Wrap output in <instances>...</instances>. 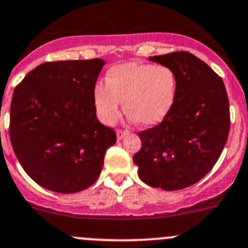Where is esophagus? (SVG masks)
Instances as JSON below:
<instances>
[{"label":"esophagus","instance_id":"obj_1","mask_svg":"<svg viewBox=\"0 0 248 248\" xmlns=\"http://www.w3.org/2000/svg\"><path fill=\"white\" fill-rule=\"evenodd\" d=\"M128 134V132L124 131V129H117V139H122Z\"/></svg>","mask_w":248,"mask_h":248}]
</instances>
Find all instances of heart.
Wrapping results in <instances>:
<instances>
[{
    "label": "heart",
    "mask_w": 248,
    "mask_h": 248,
    "mask_svg": "<svg viewBox=\"0 0 248 248\" xmlns=\"http://www.w3.org/2000/svg\"><path fill=\"white\" fill-rule=\"evenodd\" d=\"M177 94V78L166 65L145 63L120 64L109 69L104 83L94 88V105L104 124L117 121L124 100L131 121L156 126L170 114Z\"/></svg>",
    "instance_id": "1"
}]
</instances>
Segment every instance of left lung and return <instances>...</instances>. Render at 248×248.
<instances>
[{"label":"left lung","mask_w":248,"mask_h":248,"mask_svg":"<svg viewBox=\"0 0 248 248\" xmlns=\"http://www.w3.org/2000/svg\"><path fill=\"white\" fill-rule=\"evenodd\" d=\"M150 60L172 69L177 94L165 120L138 133L141 148L133 162L145 184L180 190L202 179L219 158L230 129L229 99L222 78L191 53Z\"/></svg>","instance_id":"8db88e82"}]
</instances>
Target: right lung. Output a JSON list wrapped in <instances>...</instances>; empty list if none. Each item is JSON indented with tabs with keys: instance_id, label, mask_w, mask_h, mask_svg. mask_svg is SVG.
Here are the masks:
<instances>
[{
	"instance_id": "obj_1",
	"label": "right lung",
	"mask_w": 248,
	"mask_h": 248,
	"mask_svg": "<svg viewBox=\"0 0 248 248\" xmlns=\"http://www.w3.org/2000/svg\"><path fill=\"white\" fill-rule=\"evenodd\" d=\"M103 59L36 66L16 87L9 137L29 177L50 191L73 194L95 183L116 133L95 115L94 87Z\"/></svg>"
}]
</instances>
